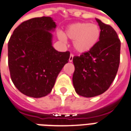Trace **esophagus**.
I'll list each match as a JSON object with an SVG mask.
<instances>
[{
  "mask_svg": "<svg viewBox=\"0 0 131 131\" xmlns=\"http://www.w3.org/2000/svg\"><path fill=\"white\" fill-rule=\"evenodd\" d=\"M73 57H74V55L71 54H70V56H69V61L70 62H72V61H73Z\"/></svg>",
  "mask_w": 131,
  "mask_h": 131,
  "instance_id": "1",
  "label": "esophagus"
}]
</instances>
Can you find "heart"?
Returning a JSON list of instances; mask_svg holds the SVG:
<instances>
[{
	"label": "heart",
	"mask_w": 131,
	"mask_h": 131,
	"mask_svg": "<svg viewBox=\"0 0 131 131\" xmlns=\"http://www.w3.org/2000/svg\"><path fill=\"white\" fill-rule=\"evenodd\" d=\"M61 40H73V47L79 53H86L94 49L101 37L100 27L89 23H76L69 25L64 35L59 34Z\"/></svg>",
	"instance_id": "obj_1"
}]
</instances>
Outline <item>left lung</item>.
<instances>
[{
  "mask_svg": "<svg viewBox=\"0 0 131 131\" xmlns=\"http://www.w3.org/2000/svg\"><path fill=\"white\" fill-rule=\"evenodd\" d=\"M96 20L101 30L98 44L90 52L73 57L74 87L79 95L87 98L106 91L116 77L120 63L121 41L116 32L99 19Z\"/></svg>",
  "mask_w": 131,
  "mask_h": 131,
  "instance_id": "1",
  "label": "left lung"
}]
</instances>
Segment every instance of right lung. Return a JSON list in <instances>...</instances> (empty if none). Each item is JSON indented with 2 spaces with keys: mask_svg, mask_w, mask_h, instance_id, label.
Wrapping results in <instances>:
<instances>
[{
  "mask_svg": "<svg viewBox=\"0 0 131 131\" xmlns=\"http://www.w3.org/2000/svg\"><path fill=\"white\" fill-rule=\"evenodd\" d=\"M57 27L51 17L30 19L22 23L9 40L8 67L12 81L21 93L41 98L49 94L69 52H58L52 46Z\"/></svg>",
  "mask_w": 131,
  "mask_h": 131,
  "instance_id": "1",
  "label": "right lung"
}]
</instances>
